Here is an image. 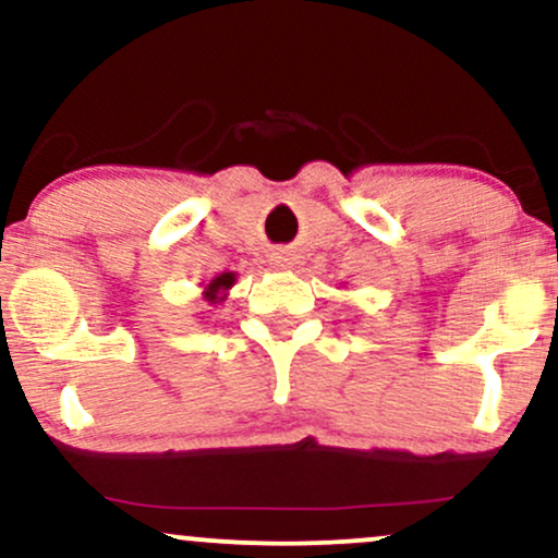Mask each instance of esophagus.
Wrapping results in <instances>:
<instances>
[{"instance_id":"esophagus-1","label":"esophagus","mask_w":558,"mask_h":558,"mask_svg":"<svg viewBox=\"0 0 558 558\" xmlns=\"http://www.w3.org/2000/svg\"><path fill=\"white\" fill-rule=\"evenodd\" d=\"M270 265L275 267V270H291L293 265H296V254L293 252H272V257H270Z\"/></svg>"}]
</instances>
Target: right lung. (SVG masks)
Instances as JSON below:
<instances>
[{
  "mask_svg": "<svg viewBox=\"0 0 558 558\" xmlns=\"http://www.w3.org/2000/svg\"><path fill=\"white\" fill-rule=\"evenodd\" d=\"M233 286H235V272H220V275H215L207 286H204L202 296H204V301H209V304H220V301L228 299V291Z\"/></svg>",
  "mask_w": 558,
  "mask_h": 558,
  "instance_id": "add662e5",
  "label": "right lung"
}]
</instances>
